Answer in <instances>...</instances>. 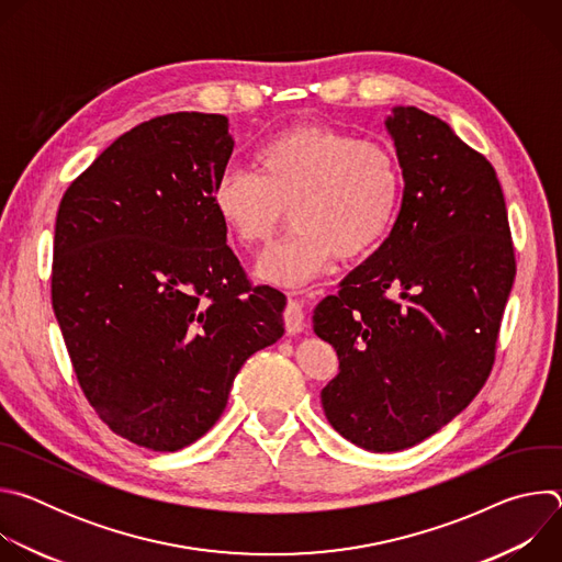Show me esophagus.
Instances as JSON below:
<instances>
[{"label":"esophagus","mask_w":562,"mask_h":562,"mask_svg":"<svg viewBox=\"0 0 562 562\" xmlns=\"http://www.w3.org/2000/svg\"><path fill=\"white\" fill-rule=\"evenodd\" d=\"M284 327H286V334H291V336H295L304 329V311L297 300H289V304H286Z\"/></svg>","instance_id":"esophagus-1"}]
</instances>
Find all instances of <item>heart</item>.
Here are the masks:
<instances>
[{
    "instance_id": "b5f03b06",
    "label": "heart",
    "mask_w": 562,
    "mask_h": 562,
    "mask_svg": "<svg viewBox=\"0 0 562 562\" xmlns=\"http://www.w3.org/2000/svg\"><path fill=\"white\" fill-rule=\"evenodd\" d=\"M403 176L389 146L300 124L256 150V173L224 169L211 204L237 245L269 243L286 213L293 233L265 251L258 278L300 286L336 258L369 254L395 220Z\"/></svg>"
}]
</instances>
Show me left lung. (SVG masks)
Wrapping results in <instances>:
<instances>
[{"label": "left lung", "instance_id": "1", "mask_svg": "<svg viewBox=\"0 0 562 562\" xmlns=\"http://www.w3.org/2000/svg\"><path fill=\"white\" fill-rule=\"evenodd\" d=\"M405 191L384 243L313 311L340 360L319 391L331 427L403 451L451 423L490 378L516 260L485 155L416 109L384 120Z\"/></svg>", "mask_w": 562, "mask_h": 562}]
</instances>
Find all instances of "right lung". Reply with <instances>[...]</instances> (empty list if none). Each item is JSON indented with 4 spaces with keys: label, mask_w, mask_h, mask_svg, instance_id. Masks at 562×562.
Instances as JSON below:
<instances>
[{
    "label": "right lung",
    "mask_w": 562,
    "mask_h": 562,
    "mask_svg": "<svg viewBox=\"0 0 562 562\" xmlns=\"http://www.w3.org/2000/svg\"><path fill=\"white\" fill-rule=\"evenodd\" d=\"M228 120L171 113L117 137L64 193L53 311L95 414L178 451L222 416L233 380L284 334V293L251 286L211 204Z\"/></svg>",
    "instance_id": "add662e5"
}]
</instances>
